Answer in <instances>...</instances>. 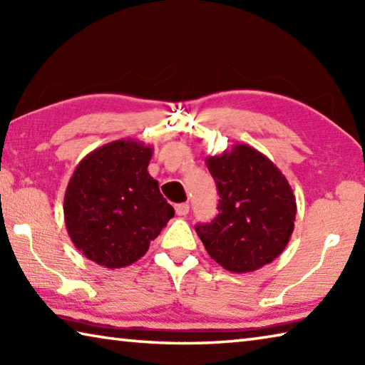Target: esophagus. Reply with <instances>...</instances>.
<instances>
[{"instance_id":"1","label":"esophagus","mask_w":365,"mask_h":365,"mask_svg":"<svg viewBox=\"0 0 365 365\" xmlns=\"http://www.w3.org/2000/svg\"><path fill=\"white\" fill-rule=\"evenodd\" d=\"M175 212H177V215H187L190 212V205H187V202L177 205L175 206Z\"/></svg>"}]
</instances>
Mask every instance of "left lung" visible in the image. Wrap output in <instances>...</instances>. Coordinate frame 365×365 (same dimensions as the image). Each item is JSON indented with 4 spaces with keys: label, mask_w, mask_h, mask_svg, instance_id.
<instances>
[{
    "label": "left lung",
    "mask_w": 365,
    "mask_h": 365,
    "mask_svg": "<svg viewBox=\"0 0 365 365\" xmlns=\"http://www.w3.org/2000/svg\"><path fill=\"white\" fill-rule=\"evenodd\" d=\"M217 185L219 214L196 233L215 262L246 274L279 257L292 238L296 200L285 175L248 145L206 158Z\"/></svg>",
    "instance_id": "obj_1"
}]
</instances>
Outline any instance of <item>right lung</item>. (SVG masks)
Here are the masks:
<instances>
[{"label":"right lung","instance_id":"1","mask_svg":"<svg viewBox=\"0 0 365 365\" xmlns=\"http://www.w3.org/2000/svg\"><path fill=\"white\" fill-rule=\"evenodd\" d=\"M153 148L117 140L80 160L64 195L67 233L82 255L108 269L138 261L174 217L148 174Z\"/></svg>","mask_w":365,"mask_h":365}]
</instances>
